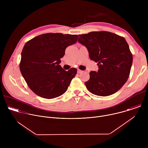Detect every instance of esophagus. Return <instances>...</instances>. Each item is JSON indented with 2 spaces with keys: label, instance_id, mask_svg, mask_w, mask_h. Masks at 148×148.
<instances>
[{
  "label": "esophagus",
  "instance_id": "34e87169",
  "mask_svg": "<svg viewBox=\"0 0 148 148\" xmlns=\"http://www.w3.org/2000/svg\"><path fill=\"white\" fill-rule=\"evenodd\" d=\"M77 73H78V74H80V73H82V71H81V70H78V71H77Z\"/></svg>",
  "mask_w": 148,
  "mask_h": 148
}]
</instances>
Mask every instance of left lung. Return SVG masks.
<instances>
[{
    "label": "left lung",
    "instance_id": "left-lung-1",
    "mask_svg": "<svg viewBox=\"0 0 148 148\" xmlns=\"http://www.w3.org/2000/svg\"><path fill=\"white\" fill-rule=\"evenodd\" d=\"M78 42L86 46L98 70L90 73L85 82L92 94L111 95L124 85L129 78L133 57L124 37L109 32H92L78 35Z\"/></svg>",
    "mask_w": 148,
    "mask_h": 148
}]
</instances>
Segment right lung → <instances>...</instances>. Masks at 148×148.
Masks as SVG:
<instances>
[{
  "instance_id": "obj_1",
  "label": "right lung",
  "mask_w": 148,
  "mask_h": 148,
  "mask_svg": "<svg viewBox=\"0 0 148 148\" xmlns=\"http://www.w3.org/2000/svg\"><path fill=\"white\" fill-rule=\"evenodd\" d=\"M78 35L46 33L25 44L21 54L20 70L30 90L44 98L64 94L77 74L71 68L66 71L59 64L66 49L75 43Z\"/></svg>"
}]
</instances>
